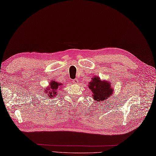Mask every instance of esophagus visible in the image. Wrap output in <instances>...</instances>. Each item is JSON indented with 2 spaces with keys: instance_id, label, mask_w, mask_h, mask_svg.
<instances>
[{
  "instance_id": "34e87169",
  "label": "esophagus",
  "mask_w": 156,
  "mask_h": 156,
  "mask_svg": "<svg viewBox=\"0 0 156 156\" xmlns=\"http://www.w3.org/2000/svg\"><path fill=\"white\" fill-rule=\"evenodd\" d=\"M78 82H79L78 79H73V83H75V84H77Z\"/></svg>"
}]
</instances>
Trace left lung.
Returning <instances> with one entry per match:
<instances>
[{
    "instance_id": "obj_1",
    "label": "left lung",
    "mask_w": 156,
    "mask_h": 156,
    "mask_svg": "<svg viewBox=\"0 0 156 156\" xmlns=\"http://www.w3.org/2000/svg\"><path fill=\"white\" fill-rule=\"evenodd\" d=\"M89 88L93 93V98L96 102L106 101L111 97L113 90L111 83L105 81H102L98 77H94L93 80L89 82Z\"/></svg>"
}]
</instances>
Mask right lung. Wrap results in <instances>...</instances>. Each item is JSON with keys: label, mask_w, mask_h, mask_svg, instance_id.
I'll list each match as a JSON object with an SVG mask.
<instances>
[{"label": "right lung", "mask_w": 156, "mask_h": 156, "mask_svg": "<svg viewBox=\"0 0 156 156\" xmlns=\"http://www.w3.org/2000/svg\"><path fill=\"white\" fill-rule=\"evenodd\" d=\"M62 85V84H61L59 82H55L54 81L50 83L49 88L45 90L48 98H51L55 96V94L58 93V90H59L61 87H61Z\"/></svg>", "instance_id": "add662e5"}]
</instances>
